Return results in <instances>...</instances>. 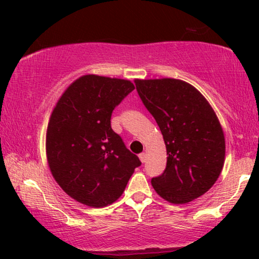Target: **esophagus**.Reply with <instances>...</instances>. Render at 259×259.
<instances>
[{"label":"esophagus","mask_w":259,"mask_h":259,"mask_svg":"<svg viewBox=\"0 0 259 259\" xmlns=\"http://www.w3.org/2000/svg\"><path fill=\"white\" fill-rule=\"evenodd\" d=\"M139 159H140V161L144 164V162L146 161V153H140L139 154Z\"/></svg>","instance_id":"34e87169"}]
</instances>
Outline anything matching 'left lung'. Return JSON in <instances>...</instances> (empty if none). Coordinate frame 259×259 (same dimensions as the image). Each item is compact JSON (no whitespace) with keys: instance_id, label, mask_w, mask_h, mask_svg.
<instances>
[{"instance_id":"left-lung-1","label":"left lung","mask_w":259,"mask_h":259,"mask_svg":"<svg viewBox=\"0 0 259 259\" xmlns=\"http://www.w3.org/2000/svg\"><path fill=\"white\" fill-rule=\"evenodd\" d=\"M134 83L161 131L167 152L165 171L152 178V186L168 203L197 199L213 186L224 166V132L213 108L183 80L136 79Z\"/></svg>"}]
</instances>
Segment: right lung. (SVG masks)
I'll return each mask as SVG.
<instances>
[{
    "label": "right lung",
    "instance_id": "right-lung-1",
    "mask_svg": "<svg viewBox=\"0 0 259 259\" xmlns=\"http://www.w3.org/2000/svg\"><path fill=\"white\" fill-rule=\"evenodd\" d=\"M133 90L130 80L87 74L67 87L53 109L48 166L60 187L81 204H113L141 165L111 127L113 109Z\"/></svg>",
    "mask_w": 259,
    "mask_h": 259
}]
</instances>
